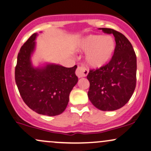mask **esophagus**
<instances>
[{
    "label": "esophagus",
    "instance_id": "1",
    "mask_svg": "<svg viewBox=\"0 0 151 151\" xmlns=\"http://www.w3.org/2000/svg\"><path fill=\"white\" fill-rule=\"evenodd\" d=\"M88 74V70L83 67H78L76 70V74L78 78H82L86 77Z\"/></svg>",
    "mask_w": 151,
    "mask_h": 151
}]
</instances>
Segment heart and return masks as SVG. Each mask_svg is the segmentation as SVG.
<instances>
[{
    "instance_id": "1",
    "label": "heart",
    "mask_w": 151,
    "mask_h": 151,
    "mask_svg": "<svg viewBox=\"0 0 151 151\" xmlns=\"http://www.w3.org/2000/svg\"><path fill=\"white\" fill-rule=\"evenodd\" d=\"M77 50L86 53V65L91 68H101L111 60L116 50V41L110 35H89L79 41Z\"/></svg>"
}]
</instances>
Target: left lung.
I'll return each mask as SVG.
<instances>
[{"label": "left lung", "instance_id": "8db88e82", "mask_svg": "<svg viewBox=\"0 0 151 151\" xmlns=\"http://www.w3.org/2000/svg\"><path fill=\"white\" fill-rule=\"evenodd\" d=\"M113 34L116 50L111 60L101 68L90 70L88 97L96 108L104 111L121 108L129 101L136 84V56L129 40L110 28H99Z\"/></svg>", "mask_w": 151, "mask_h": 151}]
</instances>
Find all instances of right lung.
Segmentation results:
<instances>
[{
	"mask_svg": "<svg viewBox=\"0 0 151 151\" xmlns=\"http://www.w3.org/2000/svg\"><path fill=\"white\" fill-rule=\"evenodd\" d=\"M37 33L29 37L20 48L15 67V79L20 96L36 113L54 116L62 114L69 102L70 93L77 84V65L65 67L45 63L34 67L31 57L35 50Z\"/></svg>",
	"mask_w": 151,
	"mask_h": 151,
	"instance_id": "obj_1",
	"label": "right lung"
}]
</instances>
